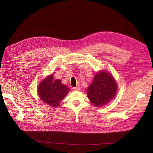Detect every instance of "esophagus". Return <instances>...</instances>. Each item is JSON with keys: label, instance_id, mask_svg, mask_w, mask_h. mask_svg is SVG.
I'll return each instance as SVG.
<instances>
[{"label": "esophagus", "instance_id": "34e87169", "mask_svg": "<svg viewBox=\"0 0 153 153\" xmlns=\"http://www.w3.org/2000/svg\"><path fill=\"white\" fill-rule=\"evenodd\" d=\"M72 89L73 91H79L80 89V87L78 85L76 87H73Z\"/></svg>", "mask_w": 153, "mask_h": 153}]
</instances>
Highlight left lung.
I'll list each match as a JSON object with an SVG mask.
<instances>
[{
    "mask_svg": "<svg viewBox=\"0 0 153 153\" xmlns=\"http://www.w3.org/2000/svg\"><path fill=\"white\" fill-rule=\"evenodd\" d=\"M87 90L91 102L97 107H101L114 98L117 84L110 74L102 71L96 74L93 82Z\"/></svg>",
    "mask_w": 153,
    "mask_h": 153,
    "instance_id": "left-lung-1",
    "label": "left lung"
}]
</instances>
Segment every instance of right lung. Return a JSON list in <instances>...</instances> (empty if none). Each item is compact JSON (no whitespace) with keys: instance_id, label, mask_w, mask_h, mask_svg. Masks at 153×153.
<instances>
[{"instance_id":"add662e5","label":"right lung","mask_w":153,"mask_h":153,"mask_svg":"<svg viewBox=\"0 0 153 153\" xmlns=\"http://www.w3.org/2000/svg\"><path fill=\"white\" fill-rule=\"evenodd\" d=\"M69 91V88L62 84L61 80H53L52 75L41 82L38 88L40 99L52 107L58 106Z\"/></svg>"}]
</instances>
